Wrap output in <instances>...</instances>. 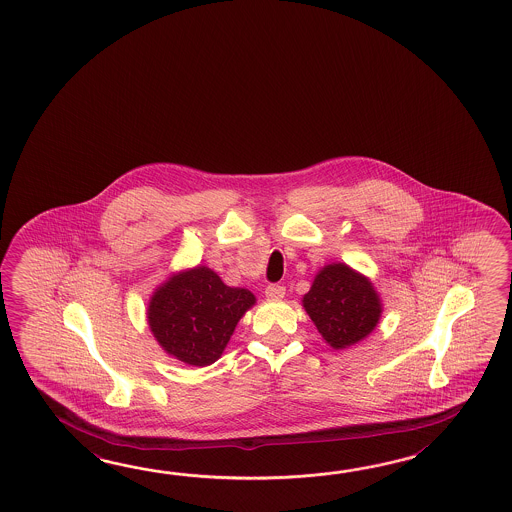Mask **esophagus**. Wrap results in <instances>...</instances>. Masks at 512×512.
I'll list each match as a JSON object with an SVG mask.
<instances>
[{"label": "esophagus", "instance_id": "esophagus-1", "mask_svg": "<svg viewBox=\"0 0 512 512\" xmlns=\"http://www.w3.org/2000/svg\"><path fill=\"white\" fill-rule=\"evenodd\" d=\"M265 296H267V298H272V300L283 298V296H285V287L280 285V283H271V285H267V287H265Z\"/></svg>", "mask_w": 512, "mask_h": 512}]
</instances>
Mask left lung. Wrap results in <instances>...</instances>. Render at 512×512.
<instances>
[{
    "mask_svg": "<svg viewBox=\"0 0 512 512\" xmlns=\"http://www.w3.org/2000/svg\"><path fill=\"white\" fill-rule=\"evenodd\" d=\"M302 304L318 333L335 349L368 337L382 313L373 283L346 263H331L318 272Z\"/></svg>",
    "mask_w": 512,
    "mask_h": 512,
    "instance_id": "1",
    "label": "left lung"
}]
</instances>
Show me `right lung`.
Returning <instances> with one entry per match:
<instances>
[{
  "label": "right lung",
  "mask_w": 512,
  "mask_h": 512,
  "mask_svg": "<svg viewBox=\"0 0 512 512\" xmlns=\"http://www.w3.org/2000/svg\"><path fill=\"white\" fill-rule=\"evenodd\" d=\"M251 291L229 287L208 267L179 272L155 289L148 324L159 346L190 366H210L227 348L247 309Z\"/></svg>",
  "instance_id": "obj_1"
}]
</instances>
